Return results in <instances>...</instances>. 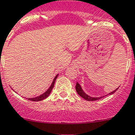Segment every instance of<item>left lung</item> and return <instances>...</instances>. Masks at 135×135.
Instances as JSON below:
<instances>
[{"instance_id":"obj_1","label":"left lung","mask_w":135,"mask_h":135,"mask_svg":"<svg viewBox=\"0 0 135 135\" xmlns=\"http://www.w3.org/2000/svg\"><path fill=\"white\" fill-rule=\"evenodd\" d=\"M118 88H119V87H118V88H116V89H115V90H114L113 91L110 92L108 94V95H112L113 93H115V91H116L118 89ZM76 92H77L78 94L79 95H80V97H81L82 98H84L85 100H88V101H93V100H99V99H102V98H103L105 96H107V95H104V96H102V97H90L88 95H87L86 93H85V92L83 91L82 88H81V87L80 86V84H78V83H76Z\"/></svg>"}]
</instances>
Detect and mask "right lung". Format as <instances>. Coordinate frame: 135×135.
I'll list each match as a JSON object with an SVG mask.
<instances>
[{"label":"right lung","mask_w":135,"mask_h":135,"mask_svg":"<svg viewBox=\"0 0 135 135\" xmlns=\"http://www.w3.org/2000/svg\"><path fill=\"white\" fill-rule=\"evenodd\" d=\"M59 74H57L56 76H55V77L54 78V80H53L52 83H51V85H50V87L49 88V89H47V91H46V92H44L43 94H42V95H39V96L38 97H34V98H26V99H27L28 100H32V101H40V100H44V99H46V98L47 97L50 95V94L51 93V91H52V89L54 88V84H55V80H56L57 78V76Z\"/></svg>","instance_id":"obj_1"}]
</instances>
